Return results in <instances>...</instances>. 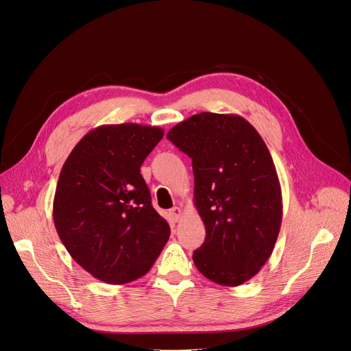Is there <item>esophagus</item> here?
Segmentation results:
<instances>
[{
	"label": "esophagus",
	"mask_w": 351,
	"mask_h": 351,
	"mask_svg": "<svg viewBox=\"0 0 351 351\" xmlns=\"http://www.w3.org/2000/svg\"><path fill=\"white\" fill-rule=\"evenodd\" d=\"M169 215H171V217H172L175 221H178V220L180 219V216H182V210H180L179 207H173V208L169 210Z\"/></svg>",
	"instance_id": "obj_1"
}]
</instances>
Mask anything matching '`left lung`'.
Instances as JSON below:
<instances>
[{
  "label": "left lung",
  "mask_w": 351,
  "mask_h": 351,
  "mask_svg": "<svg viewBox=\"0 0 351 351\" xmlns=\"http://www.w3.org/2000/svg\"><path fill=\"white\" fill-rule=\"evenodd\" d=\"M167 138L192 159L195 204L206 239L193 252L210 281L239 287L268 261L282 221V195L261 135L236 114L200 112Z\"/></svg>",
  "instance_id": "obj_1"
}]
</instances>
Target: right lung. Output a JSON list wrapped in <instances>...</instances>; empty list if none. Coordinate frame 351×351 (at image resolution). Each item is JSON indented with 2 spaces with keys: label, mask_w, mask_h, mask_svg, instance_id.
Wrapping results in <instances>:
<instances>
[{
  "label": "right lung",
  "mask_w": 351,
  "mask_h": 351,
  "mask_svg": "<svg viewBox=\"0 0 351 351\" xmlns=\"http://www.w3.org/2000/svg\"><path fill=\"white\" fill-rule=\"evenodd\" d=\"M163 136L159 127L101 125L86 134L60 171L53 221L63 245L88 274L111 285L145 275L169 240L141 175Z\"/></svg>",
  "instance_id": "1"
}]
</instances>
